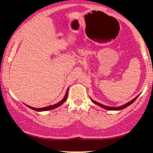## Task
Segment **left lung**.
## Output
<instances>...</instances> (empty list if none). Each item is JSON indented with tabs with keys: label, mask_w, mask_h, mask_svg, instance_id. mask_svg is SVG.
Here are the masks:
<instances>
[{
	"label": "left lung",
	"mask_w": 153,
	"mask_h": 153,
	"mask_svg": "<svg viewBox=\"0 0 153 153\" xmlns=\"http://www.w3.org/2000/svg\"><path fill=\"white\" fill-rule=\"evenodd\" d=\"M138 96H137V97H135L134 99H132V100H131V101H129V102H128V103H126V104L123 105V106H118V107H111V106H105V105L101 104V103H99V102H97V101H94V100H93V99H91V101H92L93 103H96V104H97L98 106H99L102 107V108H105V109H107V110H112V111H119V110L124 109V108H126V107L129 106V105L131 104V103H132L133 102H134V101H135V100H136L137 99Z\"/></svg>",
	"instance_id": "left-lung-1"
}]
</instances>
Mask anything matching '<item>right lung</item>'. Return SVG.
<instances>
[{
    "instance_id": "obj_1",
    "label": "right lung",
    "mask_w": 153,
    "mask_h": 153,
    "mask_svg": "<svg viewBox=\"0 0 153 153\" xmlns=\"http://www.w3.org/2000/svg\"><path fill=\"white\" fill-rule=\"evenodd\" d=\"M68 90L66 91V94L65 95L64 98L61 100L59 102H58L57 103H56V104H54V105H51V106H46V107H43V108H34V107H31V106H28V105H26V106H28L29 108H31V109L34 110V111H49V110H52V109H54V108H57V107H59V106H61V105L63 103L65 102V101L67 100V98H68Z\"/></svg>"
}]
</instances>
